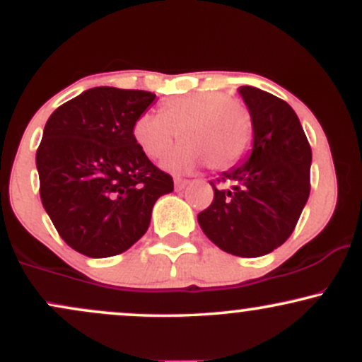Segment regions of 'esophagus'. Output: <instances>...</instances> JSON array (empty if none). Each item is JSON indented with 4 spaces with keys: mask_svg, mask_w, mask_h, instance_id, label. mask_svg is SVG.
<instances>
[{
    "mask_svg": "<svg viewBox=\"0 0 362 362\" xmlns=\"http://www.w3.org/2000/svg\"><path fill=\"white\" fill-rule=\"evenodd\" d=\"M173 184H175L177 190H182L184 187H187V184H189V180H184V178H175V180H173Z\"/></svg>",
    "mask_w": 362,
    "mask_h": 362,
    "instance_id": "obj_1",
    "label": "esophagus"
}]
</instances>
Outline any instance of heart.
<instances>
[{"label": "heart", "instance_id": "b5f03b06", "mask_svg": "<svg viewBox=\"0 0 362 362\" xmlns=\"http://www.w3.org/2000/svg\"><path fill=\"white\" fill-rule=\"evenodd\" d=\"M252 134L247 107L219 91L168 98L160 114H141L132 127L134 141L151 160L163 156L175 138L182 141L163 161L172 172H190L202 160L216 172L233 168L250 148Z\"/></svg>", "mask_w": 362, "mask_h": 362}]
</instances>
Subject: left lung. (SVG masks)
<instances>
[{
  "mask_svg": "<svg viewBox=\"0 0 362 362\" xmlns=\"http://www.w3.org/2000/svg\"><path fill=\"white\" fill-rule=\"evenodd\" d=\"M252 117L253 146L243 163L223 172L207 209L197 214L207 238L236 257H262L296 228L310 195L311 148L289 103L255 86H240Z\"/></svg>",
  "mask_w": 362,
  "mask_h": 362,
  "instance_id": "8db88e82",
  "label": "left lung"
}]
</instances>
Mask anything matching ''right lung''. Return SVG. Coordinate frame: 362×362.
Returning a JSON list of instances; mask_svg holds the SVG:
<instances>
[{"label": "right lung", "mask_w": 362, "mask_h": 362, "mask_svg": "<svg viewBox=\"0 0 362 362\" xmlns=\"http://www.w3.org/2000/svg\"><path fill=\"white\" fill-rule=\"evenodd\" d=\"M155 93L97 86L52 112L37 149L40 199L57 233L91 259L119 255L146 233L173 180L141 151L136 119Z\"/></svg>", "instance_id": "obj_1"}]
</instances>
